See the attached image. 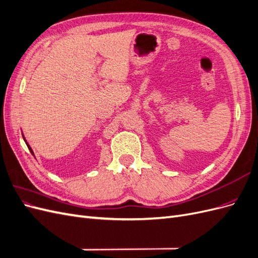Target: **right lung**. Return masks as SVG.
Instances as JSON below:
<instances>
[{
    "label": "right lung",
    "instance_id": "add662e5",
    "mask_svg": "<svg viewBox=\"0 0 258 258\" xmlns=\"http://www.w3.org/2000/svg\"><path fill=\"white\" fill-rule=\"evenodd\" d=\"M22 137H23V135H22ZM23 140H25V142H26V144H27V146H28V148H29V151L31 152V154H32V155H34V153H33V151H32V148H31L30 147V145L27 143V141H26V139H25V137H23Z\"/></svg>",
    "mask_w": 258,
    "mask_h": 258
}]
</instances>
